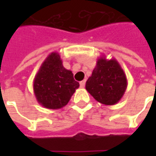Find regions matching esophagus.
Here are the masks:
<instances>
[{
	"mask_svg": "<svg viewBox=\"0 0 156 156\" xmlns=\"http://www.w3.org/2000/svg\"><path fill=\"white\" fill-rule=\"evenodd\" d=\"M85 83H86V80H83V81H81L80 82V87H81V88H83V87H84L85 86Z\"/></svg>",
	"mask_w": 156,
	"mask_h": 156,
	"instance_id": "34e87169",
	"label": "esophagus"
}]
</instances>
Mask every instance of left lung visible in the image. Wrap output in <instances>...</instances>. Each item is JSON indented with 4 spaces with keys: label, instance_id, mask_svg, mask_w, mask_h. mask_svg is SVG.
<instances>
[{
    "label": "left lung",
    "instance_id": "8db88e82",
    "mask_svg": "<svg viewBox=\"0 0 156 156\" xmlns=\"http://www.w3.org/2000/svg\"><path fill=\"white\" fill-rule=\"evenodd\" d=\"M128 82L120 64L115 58L100 57L86 82V90L99 103L116 105L124 96Z\"/></svg>",
    "mask_w": 156,
    "mask_h": 156
}]
</instances>
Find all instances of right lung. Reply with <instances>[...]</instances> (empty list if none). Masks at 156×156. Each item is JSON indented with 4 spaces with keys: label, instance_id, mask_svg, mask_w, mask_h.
<instances>
[{
    "label": "right lung",
    "instance_id": "right-lung-1",
    "mask_svg": "<svg viewBox=\"0 0 156 156\" xmlns=\"http://www.w3.org/2000/svg\"><path fill=\"white\" fill-rule=\"evenodd\" d=\"M79 87L70 70L63 67L61 57L53 51L41 63L33 81L37 101L49 109H58L68 105Z\"/></svg>",
    "mask_w": 156,
    "mask_h": 156
}]
</instances>
